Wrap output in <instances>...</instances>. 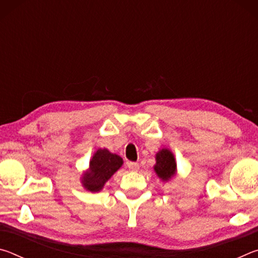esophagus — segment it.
Masks as SVG:
<instances>
[{
  "label": "esophagus",
  "mask_w": 258,
  "mask_h": 258,
  "mask_svg": "<svg viewBox=\"0 0 258 258\" xmlns=\"http://www.w3.org/2000/svg\"><path fill=\"white\" fill-rule=\"evenodd\" d=\"M127 167L131 169V171L137 172V171H139L140 165L138 163H134V161H130V163L127 164Z\"/></svg>",
  "instance_id": "esophagus-1"
}]
</instances>
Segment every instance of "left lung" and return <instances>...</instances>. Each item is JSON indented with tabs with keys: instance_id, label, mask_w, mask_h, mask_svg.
Segmentation results:
<instances>
[{
	"instance_id": "left-lung-1",
	"label": "left lung",
	"mask_w": 258,
	"mask_h": 258,
	"mask_svg": "<svg viewBox=\"0 0 258 258\" xmlns=\"http://www.w3.org/2000/svg\"><path fill=\"white\" fill-rule=\"evenodd\" d=\"M156 164L154 166V171L163 182H168L176 175L177 166L175 156L172 150L167 148H163L156 154Z\"/></svg>"
}]
</instances>
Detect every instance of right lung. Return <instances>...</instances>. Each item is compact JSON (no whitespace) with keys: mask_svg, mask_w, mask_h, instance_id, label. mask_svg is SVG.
Masks as SVG:
<instances>
[{"mask_svg":"<svg viewBox=\"0 0 258 258\" xmlns=\"http://www.w3.org/2000/svg\"><path fill=\"white\" fill-rule=\"evenodd\" d=\"M123 164L124 161L120 156L112 154L106 148H100L91 158L89 168L82 174L83 187L90 192H100Z\"/></svg>","mask_w":258,"mask_h":258,"instance_id":"add662e5","label":"right lung"}]
</instances>
